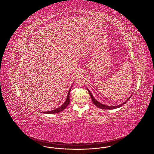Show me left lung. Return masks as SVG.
<instances>
[{
    "mask_svg": "<svg viewBox=\"0 0 154 154\" xmlns=\"http://www.w3.org/2000/svg\"><path fill=\"white\" fill-rule=\"evenodd\" d=\"M88 92H89V95L91 96V99H92V102H93V103H94L95 106H96L97 107H98L99 108H100V109H106V110H107V109H117V108H118V107H120L122 106L124 104H125L130 99V98H131V96H130V97L128 99V100H126V101L124 103H123L122 104H121L118 105V106H106V105L101 104L100 103L98 102L95 99L94 97V96H92V94L91 93V92L89 91V89H88Z\"/></svg>",
    "mask_w": 154,
    "mask_h": 154,
    "instance_id": "obj_1",
    "label": "left lung"
}]
</instances>
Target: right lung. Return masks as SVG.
<instances>
[{
	"label": "right lung",
	"instance_id": "add662e5",
	"mask_svg": "<svg viewBox=\"0 0 154 154\" xmlns=\"http://www.w3.org/2000/svg\"><path fill=\"white\" fill-rule=\"evenodd\" d=\"M70 90L71 89H70L69 92H68V94H67V99H66V101L65 102V103L63 104V105L61 106V107H59L58 109H55V110H52L50 111H46V112H44L43 113L44 114H54V113H57V112H59L62 111H63V110H65L66 108V107L68 106V104H69L70 103V97H69V95H70Z\"/></svg>",
	"mask_w": 154,
	"mask_h": 154
}]
</instances>
